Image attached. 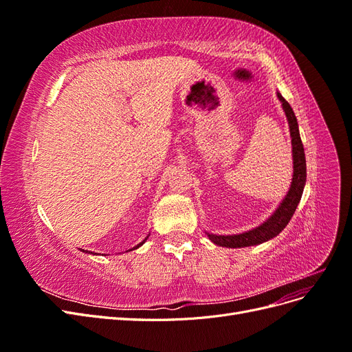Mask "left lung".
Listing matches in <instances>:
<instances>
[{
	"label": "left lung",
	"instance_id": "obj_1",
	"mask_svg": "<svg viewBox=\"0 0 352 352\" xmlns=\"http://www.w3.org/2000/svg\"><path fill=\"white\" fill-rule=\"evenodd\" d=\"M278 98L282 102L283 111L286 114L287 124H289V132L292 138V158H294V176L291 188L287 190L286 197L280 202V206L276 208L273 214L265 220L263 225L258 228L251 229L248 232L239 233V235H212L208 233L207 235L211 242H214L220 247H228V248H242V247H251V245H258L265 241H269L274 236H278L279 233L286 228L287 223H289L291 217L300 204L302 190L305 186L307 180V164H305V154H304V146L300 136V131H298V122L292 107L289 105L280 92H278Z\"/></svg>",
	"mask_w": 352,
	"mask_h": 352
}]
</instances>
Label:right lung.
Returning a JSON list of instances; mask_svg holds the SVG:
<instances>
[{
	"label": "right lung",
	"instance_id": "right-lung-1",
	"mask_svg": "<svg viewBox=\"0 0 352 352\" xmlns=\"http://www.w3.org/2000/svg\"><path fill=\"white\" fill-rule=\"evenodd\" d=\"M146 238H148V236H146ZM146 238H145V239H144V241H142L141 243H138V245H136V247H135V248H132V250H136V248H140V247H141V245H142V243H144V242L146 241ZM132 250H131V251H132ZM82 251H83V252H88V251H85V250H82ZM91 254H92V252H91Z\"/></svg>",
	"mask_w": 352,
	"mask_h": 352
}]
</instances>
